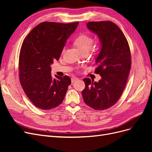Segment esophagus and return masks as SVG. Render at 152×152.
I'll list each match as a JSON object with an SVG mask.
<instances>
[{"instance_id":"obj_1","label":"esophagus","mask_w":152,"mask_h":152,"mask_svg":"<svg viewBox=\"0 0 152 152\" xmlns=\"http://www.w3.org/2000/svg\"><path fill=\"white\" fill-rule=\"evenodd\" d=\"M78 79V78H77V77H72V79H71V80H72V82L73 83V82H75L76 80H77Z\"/></svg>"}]
</instances>
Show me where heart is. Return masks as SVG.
<instances>
[{"mask_svg": "<svg viewBox=\"0 0 152 152\" xmlns=\"http://www.w3.org/2000/svg\"><path fill=\"white\" fill-rule=\"evenodd\" d=\"M93 43V37L87 34L80 35L73 41V44L79 49L82 53H88L91 49Z\"/></svg>", "mask_w": 152, "mask_h": 152, "instance_id": "b5f03b06", "label": "heart"}]
</instances>
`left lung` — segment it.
I'll return each instance as SVG.
<instances>
[{
    "label": "left lung",
    "instance_id": "1",
    "mask_svg": "<svg viewBox=\"0 0 152 152\" xmlns=\"http://www.w3.org/2000/svg\"><path fill=\"white\" fill-rule=\"evenodd\" d=\"M87 27L102 44L95 69L102 79L98 82L84 79L86 87L82 94L89 107L104 110L118 102L125 88L131 66L130 48L122 30L112 21H91Z\"/></svg>",
    "mask_w": 152,
    "mask_h": 152
}]
</instances>
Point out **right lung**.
Returning <instances> with one entry per match:
<instances>
[{"label":"right lung","instance_id":"obj_1","mask_svg":"<svg viewBox=\"0 0 152 152\" xmlns=\"http://www.w3.org/2000/svg\"><path fill=\"white\" fill-rule=\"evenodd\" d=\"M79 22L59 23L42 22L25 39L19 58V78L27 97L35 107L50 110L61 104L70 78L53 79L50 65L58 60L69 37Z\"/></svg>","mask_w":152,"mask_h":152}]
</instances>
